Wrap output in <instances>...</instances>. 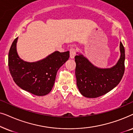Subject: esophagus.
Listing matches in <instances>:
<instances>
[{"label":"esophagus","mask_w":133,"mask_h":133,"mask_svg":"<svg viewBox=\"0 0 133 133\" xmlns=\"http://www.w3.org/2000/svg\"><path fill=\"white\" fill-rule=\"evenodd\" d=\"M76 54V49L71 48L70 50V58L71 59H74V57H75Z\"/></svg>","instance_id":"34e87169"}]
</instances>
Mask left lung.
<instances>
[{
  "mask_svg": "<svg viewBox=\"0 0 133 133\" xmlns=\"http://www.w3.org/2000/svg\"><path fill=\"white\" fill-rule=\"evenodd\" d=\"M120 51L121 57L117 63L110 68L96 67L81 54L75 56L77 86L82 95L88 98L98 97L119 84L125 71V48L121 42Z\"/></svg>",
  "mask_w": 133,
  "mask_h": 133,
  "instance_id": "1",
  "label": "left lung"
}]
</instances>
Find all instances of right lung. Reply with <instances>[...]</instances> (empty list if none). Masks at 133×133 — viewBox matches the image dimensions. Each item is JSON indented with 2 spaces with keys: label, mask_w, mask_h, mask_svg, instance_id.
Listing matches in <instances>:
<instances>
[{
  "label": "right lung",
  "mask_w": 133,
  "mask_h": 133,
  "mask_svg": "<svg viewBox=\"0 0 133 133\" xmlns=\"http://www.w3.org/2000/svg\"><path fill=\"white\" fill-rule=\"evenodd\" d=\"M18 37L8 54V66L14 82L23 90L36 96H45L51 91L59 69L70 57V52L55 51L35 62L22 60L16 50Z\"/></svg>",
  "instance_id": "right-lung-1"
}]
</instances>
